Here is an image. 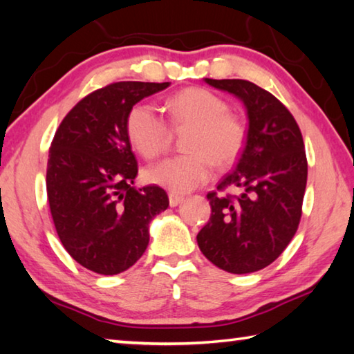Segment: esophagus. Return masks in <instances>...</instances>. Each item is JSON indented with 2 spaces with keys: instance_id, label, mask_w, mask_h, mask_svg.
I'll return each instance as SVG.
<instances>
[{
  "instance_id": "esophagus-1",
  "label": "esophagus",
  "mask_w": 354,
  "mask_h": 354,
  "mask_svg": "<svg viewBox=\"0 0 354 354\" xmlns=\"http://www.w3.org/2000/svg\"><path fill=\"white\" fill-rule=\"evenodd\" d=\"M183 200H184V196H183V195L173 194V192H171V194L169 195V201H170V206H171V207H175V206H178V205H181Z\"/></svg>"
}]
</instances>
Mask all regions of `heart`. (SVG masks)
Returning <instances> with one entry per match:
<instances>
[{"label": "heart", "mask_w": 354, "mask_h": 354, "mask_svg": "<svg viewBox=\"0 0 354 354\" xmlns=\"http://www.w3.org/2000/svg\"><path fill=\"white\" fill-rule=\"evenodd\" d=\"M171 128L190 127L184 148L189 153L171 156L149 165L145 170L148 183L185 194L205 184L218 165L231 164L247 140L243 120L227 111V103L207 88L190 87L169 101ZM127 134L143 158L153 159L169 147L171 131L151 104L139 103L129 111Z\"/></svg>", "instance_id": "heart-1"}]
</instances>
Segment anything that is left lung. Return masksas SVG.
<instances>
[{
  "mask_svg": "<svg viewBox=\"0 0 354 354\" xmlns=\"http://www.w3.org/2000/svg\"><path fill=\"white\" fill-rule=\"evenodd\" d=\"M234 95L248 117L247 140L234 170L209 192L211 218L196 242L214 266L230 273H253L270 266L295 236L308 181L303 136L287 107L245 80H205Z\"/></svg>",
  "mask_w": 354,
  "mask_h": 354,
  "instance_id": "8db88e82",
  "label": "left lung"
}]
</instances>
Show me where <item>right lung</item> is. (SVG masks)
I'll list each match as a JSON object with an SVG mask.
<instances>
[{
  "label": "right lung",
  "mask_w": 354,
  "mask_h": 354,
  "mask_svg": "<svg viewBox=\"0 0 354 354\" xmlns=\"http://www.w3.org/2000/svg\"><path fill=\"white\" fill-rule=\"evenodd\" d=\"M170 82H113L82 98L62 120L50 148L46 194L64 248L100 274L140 259L149 223L169 207L158 185L134 187L137 160L127 118L140 100Z\"/></svg>",
  "instance_id": "right-lung-1"
}]
</instances>
